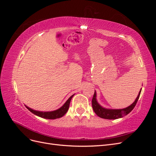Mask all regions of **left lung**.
I'll return each instance as SVG.
<instances>
[{
	"label": "left lung",
	"instance_id": "8db88e82",
	"mask_svg": "<svg viewBox=\"0 0 156 156\" xmlns=\"http://www.w3.org/2000/svg\"><path fill=\"white\" fill-rule=\"evenodd\" d=\"M141 90H142V88L140 89V90L139 93V95L137 98H136L135 101L132 103L130 106L127 107L125 108H122V109H107V108L102 107L98 104V103L96 101V93L95 92H94L92 100V105L93 110L98 116L102 118V119L108 120H115L117 119H120V118H122L127 115V114H129V113L133 109L136 104V103L138 101L141 92Z\"/></svg>",
	"mask_w": 156,
	"mask_h": 156
}]
</instances>
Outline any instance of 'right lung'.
Returning <instances> with one entry per match:
<instances>
[{"mask_svg": "<svg viewBox=\"0 0 156 156\" xmlns=\"http://www.w3.org/2000/svg\"><path fill=\"white\" fill-rule=\"evenodd\" d=\"M74 96L72 95L71 96L68 100L66 101L64 105L62 107H61L58 109L54 111H51V112H40V111H34L32 109V108L28 107L26 106V107L29 109L31 112H32L33 114H34L37 116H38L40 117L44 118V119H59V118H61L67 112L69 107V103L70 101L72 100V97Z\"/></svg>", "mask_w": 156, "mask_h": 156, "instance_id": "add662e5", "label": "right lung"}]
</instances>
